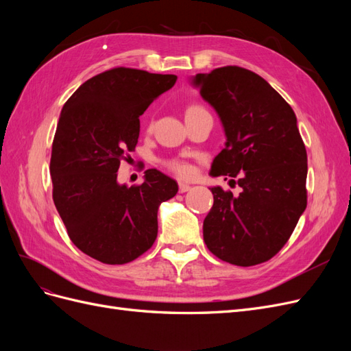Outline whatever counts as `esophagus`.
<instances>
[{"instance_id": "1", "label": "esophagus", "mask_w": 351, "mask_h": 351, "mask_svg": "<svg viewBox=\"0 0 351 351\" xmlns=\"http://www.w3.org/2000/svg\"><path fill=\"white\" fill-rule=\"evenodd\" d=\"M190 189H192V186L187 184V183H183V182H182V183L178 184V192H180V193H186V192H189Z\"/></svg>"}]
</instances>
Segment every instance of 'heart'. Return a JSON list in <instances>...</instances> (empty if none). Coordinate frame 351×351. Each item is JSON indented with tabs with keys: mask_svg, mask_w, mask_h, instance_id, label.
I'll return each instance as SVG.
<instances>
[{
	"mask_svg": "<svg viewBox=\"0 0 351 351\" xmlns=\"http://www.w3.org/2000/svg\"><path fill=\"white\" fill-rule=\"evenodd\" d=\"M199 110H204V108L196 107V105H195V107H190V108L187 110V112H193V111H199ZM187 112H186V114H187ZM167 165H168L169 169H173V171H174L176 174L182 176V177H189L190 173H192V168H190V165L186 164V162H183V161H178V159H173V161H168Z\"/></svg>",
	"mask_w": 351,
	"mask_h": 351,
	"instance_id": "1",
	"label": "heart"
}]
</instances>
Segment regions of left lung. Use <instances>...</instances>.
I'll return each instance as SVG.
<instances>
[{
    "label": "left lung",
    "mask_w": 351,
    "mask_h": 351,
    "mask_svg": "<svg viewBox=\"0 0 351 351\" xmlns=\"http://www.w3.org/2000/svg\"><path fill=\"white\" fill-rule=\"evenodd\" d=\"M215 110L226 143L210 176L237 177L241 193L209 187L214 205L204 240L221 261L252 267L271 259L306 209L307 155L293 108L250 70L228 66L190 77Z\"/></svg>",
    "instance_id": "8db88e82"
}]
</instances>
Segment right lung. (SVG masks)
I'll list each match as a JSON object with an SVG mask.
<instances>
[{
	"mask_svg": "<svg viewBox=\"0 0 351 351\" xmlns=\"http://www.w3.org/2000/svg\"><path fill=\"white\" fill-rule=\"evenodd\" d=\"M176 80L112 69L80 84L61 110L49 164L52 197L71 241L99 262L123 265L149 249L159 205L178 192L176 180L155 168L146 169L141 186L117 180L139 139V117Z\"/></svg>",
	"mask_w": 351,
	"mask_h": 351,
	"instance_id": "add662e5",
	"label": "right lung"
}]
</instances>
